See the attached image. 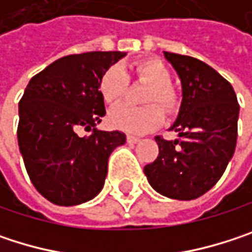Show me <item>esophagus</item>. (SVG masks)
<instances>
[{"instance_id":"34e87169","label":"esophagus","mask_w":252,"mask_h":252,"mask_svg":"<svg viewBox=\"0 0 252 252\" xmlns=\"http://www.w3.org/2000/svg\"><path fill=\"white\" fill-rule=\"evenodd\" d=\"M140 140H141L140 137H135V135H131V134H128V135H126V141H128V143H131V144H135V143H138Z\"/></svg>"}]
</instances>
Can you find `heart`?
Masks as SVG:
<instances>
[{
  "label": "heart",
  "mask_w": 252,
  "mask_h": 252,
  "mask_svg": "<svg viewBox=\"0 0 252 252\" xmlns=\"http://www.w3.org/2000/svg\"><path fill=\"white\" fill-rule=\"evenodd\" d=\"M129 70L141 81L152 86L146 102H158L165 111H174L178 105L176 92L171 86V71L159 60H143L129 65ZM128 77L121 67L109 68L100 81V94L108 105L118 103L126 92ZM162 111L156 105L146 108H134L129 105H120L109 114L111 124L128 132H146L162 123Z\"/></svg>",
  "instance_id": "1"
}]
</instances>
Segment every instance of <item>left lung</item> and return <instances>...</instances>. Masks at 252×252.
I'll list each match as a JSON object with an SVG mask.
<instances>
[{
  "mask_svg": "<svg viewBox=\"0 0 252 252\" xmlns=\"http://www.w3.org/2000/svg\"><path fill=\"white\" fill-rule=\"evenodd\" d=\"M182 86V102L169 129L175 140L156 137L159 156L144 166L149 184L175 200H194L220 179L233 156L239 105L230 83L206 63L163 52Z\"/></svg>",
  "mask_w": 252,
  "mask_h": 252,
  "instance_id": "obj_1",
  "label": "left lung"
}]
</instances>
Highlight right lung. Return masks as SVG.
<instances>
[{
	"label": "right lung",
	"instance_id": "add662e5",
	"mask_svg": "<svg viewBox=\"0 0 252 252\" xmlns=\"http://www.w3.org/2000/svg\"><path fill=\"white\" fill-rule=\"evenodd\" d=\"M126 52L67 55L33 77L19 103V149L34 188L51 203L77 206L103 188L111 153L126 143L121 131H102L100 81ZM80 127L92 130L80 137Z\"/></svg>",
	"mask_w": 252,
	"mask_h": 252
}]
</instances>
